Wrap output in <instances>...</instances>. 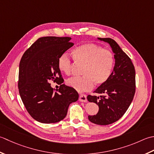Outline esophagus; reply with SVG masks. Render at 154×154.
Instances as JSON below:
<instances>
[{"instance_id":"34e87169","label":"esophagus","mask_w":154,"mask_h":154,"mask_svg":"<svg viewBox=\"0 0 154 154\" xmlns=\"http://www.w3.org/2000/svg\"><path fill=\"white\" fill-rule=\"evenodd\" d=\"M79 100L80 102H86L88 101L86 95L85 94H80L79 97Z\"/></svg>"}]
</instances>
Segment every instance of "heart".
Here are the masks:
<instances>
[{
  "label": "heart",
  "mask_w": 154,
  "mask_h": 154,
  "mask_svg": "<svg viewBox=\"0 0 154 154\" xmlns=\"http://www.w3.org/2000/svg\"><path fill=\"white\" fill-rule=\"evenodd\" d=\"M73 56L78 64L84 65L82 77H72L66 84L79 92L91 90L94 83L96 86L105 84L110 77L114 66V56L112 53L95 44H85L77 46ZM72 62L68 54H63L58 60V66L66 74H70Z\"/></svg>",
  "instance_id": "obj_1"
}]
</instances>
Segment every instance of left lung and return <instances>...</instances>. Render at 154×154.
<instances>
[{"instance_id":"left-lung-1","label":"left lung","mask_w":154,"mask_h":154,"mask_svg":"<svg viewBox=\"0 0 154 154\" xmlns=\"http://www.w3.org/2000/svg\"><path fill=\"white\" fill-rule=\"evenodd\" d=\"M98 39L110 45L114 53L115 66L110 77L88 95L90 102L98 105L97 114L88 116L89 120L98 125H108L120 119L129 108L136 92V71L134 66L114 40L109 38Z\"/></svg>"}]
</instances>
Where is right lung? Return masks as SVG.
<instances>
[{"label":"right lung","mask_w":154,"mask_h":154,"mask_svg":"<svg viewBox=\"0 0 154 154\" xmlns=\"http://www.w3.org/2000/svg\"><path fill=\"white\" fill-rule=\"evenodd\" d=\"M70 40V37L39 38L20 60L18 82L20 98L29 114L41 123L63 120L69 105L79 97L76 90L63 84L58 66L60 56L74 45ZM51 80L60 85L56 92Z\"/></svg>","instance_id":"right-lung-1"}]
</instances>
